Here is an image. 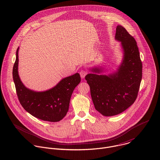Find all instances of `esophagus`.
Wrapping results in <instances>:
<instances>
[{
  "label": "esophagus",
  "instance_id": "esophagus-1",
  "mask_svg": "<svg viewBox=\"0 0 160 160\" xmlns=\"http://www.w3.org/2000/svg\"><path fill=\"white\" fill-rule=\"evenodd\" d=\"M79 74H80L81 78H84L86 75L88 74V71L86 69H81L79 72Z\"/></svg>",
  "mask_w": 160,
  "mask_h": 160
}]
</instances>
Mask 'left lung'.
Wrapping results in <instances>:
<instances>
[{
    "label": "left lung",
    "mask_w": 160,
    "mask_h": 160,
    "mask_svg": "<svg viewBox=\"0 0 160 160\" xmlns=\"http://www.w3.org/2000/svg\"><path fill=\"white\" fill-rule=\"evenodd\" d=\"M115 39L121 42L123 58L117 71L101 74V68L91 69L85 79L90 86L95 108L104 116L119 114L135 101L142 78V62L135 38L121 25L116 28Z\"/></svg>",
    "instance_id": "left-lung-1"
}]
</instances>
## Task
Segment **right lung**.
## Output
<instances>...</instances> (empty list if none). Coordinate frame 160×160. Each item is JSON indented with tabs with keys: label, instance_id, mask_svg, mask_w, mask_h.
Segmentation results:
<instances>
[{
	"label": "right lung",
	"instance_id": "1",
	"mask_svg": "<svg viewBox=\"0 0 160 160\" xmlns=\"http://www.w3.org/2000/svg\"><path fill=\"white\" fill-rule=\"evenodd\" d=\"M18 49L13 67V79L20 104L32 115L44 121L59 122L66 115L72 93L81 82L79 73L63 78L54 88L43 92L27 88L18 72Z\"/></svg>",
	"mask_w": 160,
	"mask_h": 160
}]
</instances>
